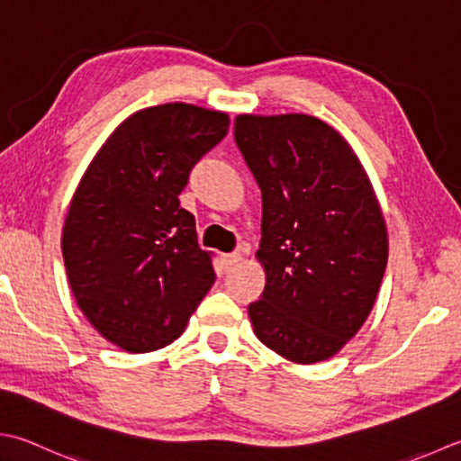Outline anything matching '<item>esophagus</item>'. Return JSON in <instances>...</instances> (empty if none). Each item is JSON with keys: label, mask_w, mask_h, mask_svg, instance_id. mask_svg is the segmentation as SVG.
<instances>
[{"label": "esophagus", "mask_w": 461, "mask_h": 461, "mask_svg": "<svg viewBox=\"0 0 461 461\" xmlns=\"http://www.w3.org/2000/svg\"><path fill=\"white\" fill-rule=\"evenodd\" d=\"M241 261V254L240 251H231V254H225L223 256V266H225V269H231V267H236L238 264Z\"/></svg>", "instance_id": "34e87169"}]
</instances>
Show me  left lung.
Listing matches in <instances>:
<instances>
[{"label": "left lung", "mask_w": 461, "mask_h": 461, "mask_svg": "<svg viewBox=\"0 0 461 461\" xmlns=\"http://www.w3.org/2000/svg\"><path fill=\"white\" fill-rule=\"evenodd\" d=\"M233 138L264 202L266 287L248 305L251 326L290 362H321L362 328L384 279L387 233L374 187L318 117L240 115Z\"/></svg>", "instance_id": "1"}]
</instances>
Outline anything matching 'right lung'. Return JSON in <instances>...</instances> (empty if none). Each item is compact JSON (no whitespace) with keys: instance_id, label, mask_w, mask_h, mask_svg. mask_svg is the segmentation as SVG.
<instances>
[{"instance_id":"add662e5","label":"right lung","mask_w":461,"mask_h":461,"mask_svg":"<svg viewBox=\"0 0 461 461\" xmlns=\"http://www.w3.org/2000/svg\"><path fill=\"white\" fill-rule=\"evenodd\" d=\"M228 128V115L203 107H148L110 135L76 189L61 238L71 292L89 323L125 351L182 336L215 282L179 194Z\"/></svg>"}]
</instances>
